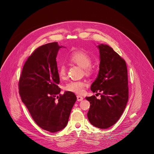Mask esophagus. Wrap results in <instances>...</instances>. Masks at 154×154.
Instances as JSON below:
<instances>
[{
  "mask_svg": "<svg viewBox=\"0 0 154 154\" xmlns=\"http://www.w3.org/2000/svg\"><path fill=\"white\" fill-rule=\"evenodd\" d=\"M77 101H82L83 99V97H82V96H77Z\"/></svg>",
  "mask_w": 154,
  "mask_h": 154,
  "instance_id": "1",
  "label": "esophagus"
}]
</instances>
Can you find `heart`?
I'll list each match as a JSON object with an SVG mask.
<instances>
[{"label": "heart", "mask_w": 154, "mask_h": 154, "mask_svg": "<svg viewBox=\"0 0 154 154\" xmlns=\"http://www.w3.org/2000/svg\"><path fill=\"white\" fill-rule=\"evenodd\" d=\"M69 60L72 63L83 68L85 73L87 75H92L95 71L94 67L91 65V57L83 51L77 50L72 52L69 56ZM66 71L67 68L65 64H61L58 66V72L61 79L65 77ZM86 85V82L83 81H70L64 86V90L66 91L76 94H82L84 91V88Z\"/></svg>", "instance_id": "1"}]
</instances>
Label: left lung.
<instances>
[{
    "instance_id": "1",
    "label": "left lung",
    "mask_w": 154,
    "mask_h": 154,
    "mask_svg": "<svg viewBox=\"0 0 154 154\" xmlns=\"http://www.w3.org/2000/svg\"><path fill=\"white\" fill-rule=\"evenodd\" d=\"M99 72L91 90L97 93L86 97L90 102L87 116L90 123L99 128L113 125L122 115L128 99V73L125 61L108 45H100Z\"/></svg>"
}]
</instances>
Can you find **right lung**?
I'll return each instance as SVG.
<instances>
[{
    "label": "right lung",
    "mask_w": 154,
    "mask_h": 154,
    "mask_svg": "<svg viewBox=\"0 0 154 154\" xmlns=\"http://www.w3.org/2000/svg\"><path fill=\"white\" fill-rule=\"evenodd\" d=\"M61 48L54 42L36 48L26 60L18 82L22 101L34 121L52 133L67 125L77 100L72 92L60 93L56 57Z\"/></svg>",
    "instance_id": "1"
}]
</instances>
